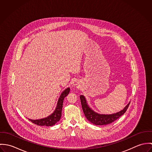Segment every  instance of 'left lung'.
<instances>
[{
    "label": "left lung",
    "instance_id": "8db88e82",
    "mask_svg": "<svg viewBox=\"0 0 152 152\" xmlns=\"http://www.w3.org/2000/svg\"><path fill=\"white\" fill-rule=\"evenodd\" d=\"M80 99L84 115L88 121L95 125H105L112 123L123 115L128 108L130 102L122 110L112 114L99 113L91 108L87 102L86 97L81 95Z\"/></svg>",
    "mask_w": 152,
    "mask_h": 152
}]
</instances>
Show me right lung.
I'll return each mask as SVG.
<instances>
[{"mask_svg": "<svg viewBox=\"0 0 152 152\" xmlns=\"http://www.w3.org/2000/svg\"><path fill=\"white\" fill-rule=\"evenodd\" d=\"M69 91L70 88L68 87L66 88L64 91L62 92L57 101L56 109L51 115H48L45 118L39 119H31L28 118L29 121L39 126H51L56 125V124L60 120V118L61 117V112L63 108V101L65 96H66L68 95Z\"/></svg>", "mask_w": 152, "mask_h": 152, "instance_id": "right-lung-1", "label": "right lung"}]
</instances>
